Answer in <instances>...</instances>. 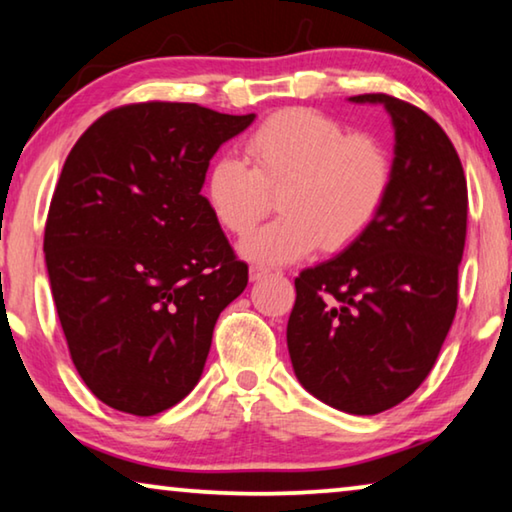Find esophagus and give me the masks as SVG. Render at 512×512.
<instances>
[{"instance_id":"esophagus-1","label":"esophagus","mask_w":512,"mask_h":512,"mask_svg":"<svg viewBox=\"0 0 512 512\" xmlns=\"http://www.w3.org/2000/svg\"><path fill=\"white\" fill-rule=\"evenodd\" d=\"M272 274V270H267V267H261V265H254L249 270V279L251 281H261V279H265V277H270Z\"/></svg>"}]
</instances>
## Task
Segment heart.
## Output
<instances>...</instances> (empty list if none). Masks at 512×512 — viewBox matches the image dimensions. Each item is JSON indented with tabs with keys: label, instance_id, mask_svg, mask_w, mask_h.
I'll return each mask as SVG.
<instances>
[{
	"label": "heart",
	"instance_id": "obj_1",
	"mask_svg": "<svg viewBox=\"0 0 512 512\" xmlns=\"http://www.w3.org/2000/svg\"><path fill=\"white\" fill-rule=\"evenodd\" d=\"M247 162L222 155L206 176V201L224 231L247 235L279 194L277 222L242 240L240 254L286 265L318 247L338 251L375 222L393 183L389 148L373 135H348L316 109L267 116L245 141Z\"/></svg>",
	"mask_w": 512,
	"mask_h": 512
}]
</instances>
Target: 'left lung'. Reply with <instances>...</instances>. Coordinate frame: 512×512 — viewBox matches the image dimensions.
Here are the masks:
<instances>
[{
    "instance_id": "1",
    "label": "left lung",
    "mask_w": 512,
    "mask_h": 512,
    "mask_svg": "<svg viewBox=\"0 0 512 512\" xmlns=\"http://www.w3.org/2000/svg\"><path fill=\"white\" fill-rule=\"evenodd\" d=\"M350 102L382 105L391 116L393 183L352 245L295 279L286 341L306 391L371 416L419 389L453 325L467 178L451 139L423 109L387 93Z\"/></svg>"
}]
</instances>
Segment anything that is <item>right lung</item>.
<instances>
[{"instance_id":"add662e5","label":"right lung","mask_w":512,"mask_h":512,"mask_svg":"<svg viewBox=\"0 0 512 512\" xmlns=\"http://www.w3.org/2000/svg\"><path fill=\"white\" fill-rule=\"evenodd\" d=\"M254 119L139 102L100 116L66 157L45 224L47 277L77 373L114 410L180 403L219 313L247 288V263L201 187L217 148Z\"/></svg>"}]
</instances>
